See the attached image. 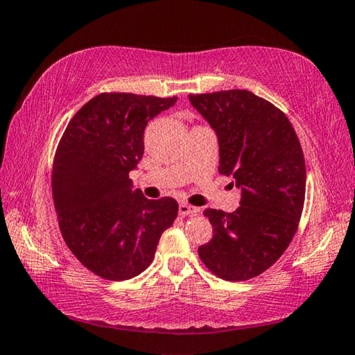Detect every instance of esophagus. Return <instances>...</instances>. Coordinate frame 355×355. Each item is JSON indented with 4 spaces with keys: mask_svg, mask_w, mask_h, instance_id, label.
<instances>
[{
    "mask_svg": "<svg viewBox=\"0 0 355 355\" xmlns=\"http://www.w3.org/2000/svg\"><path fill=\"white\" fill-rule=\"evenodd\" d=\"M178 211H180V214H182V216H196V214H198V212H200L198 208H196V206H191L188 203L180 205L178 206Z\"/></svg>",
    "mask_w": 355,
    "mask_h": 355,
    "instance_id": "obj_1",
    "label": "esophagus"
}]
</instances>
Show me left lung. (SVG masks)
<instances>
[{
    "label": "left lung",
    "instance_id": "8db88e82",
    "mask_svg": "<svg viewBox=\"0 0 355 355\" xmlns=\"http://www.w3.org/2000/svg\"><path fill=\"white\" fill-rule=\"evenodd\" d=\"M218 141V172L233 177L241 206L205 209L212 239L198 247L218 278L247 281L279 259L298 228L306 196L304 155L287 116L247 89L189 94Z\"/></svg>",
    "mask_w": 355,
    "mask_h": 355
}]
</instances>
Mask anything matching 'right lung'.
<instances>
[{"label":"right lung","mask_w":355,"mask_h":355,"mask_svg":"<svg viewBox=\"0 0 355 355\" xmlns=\"http://www.w3.org/2000/svg\"><path fill=\"white\" fill-rule=\"evenodd\" d=\"M178 98L102 93L69 121L53 167V196L68 248L101 278L125 281L150 266L178 203L149 200L128 172L144 153L147 122Z\"/></svg>","instance_id":"1"}]
</instances>
